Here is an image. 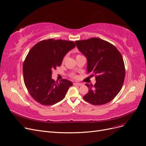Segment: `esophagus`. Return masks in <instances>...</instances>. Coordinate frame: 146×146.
Masks as SVG:
<instances>
[{
    "instance_id": "1",
    "label": "esophagus",
    "mask_w": 146,
    "mask_h": 146,
    "mask_svg": "<svg viewBox=\"0 0 146 146\" xmlns=\"http://www.w3.org/2000/svg\"><path fill=\"white\" fill-rule=\"evenodd\" d=\"M74 85H77V86H81L82 85V84L80 83H74Z\"/></svg>"
}]
</instances>
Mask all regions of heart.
Returning <instances> with one entry per match:
<instances>
[{"mask_svg":"<svg viewBox=\"0 0 146 146\" xmlns=\"http://www.w3.org/2000/svg\"><path fill=\"white\" fill-rule=\"evenodd\" d=\"M80 56V55H77V56ZM64 58L63 59V61H64ZM70 77H72V78H77V76H76V75H75L74 73L70 74Z\"/></svg>","mask_w":146,"mask_h":146,"instance_id":"b5f03b06","label":"heart"}]
</instances>
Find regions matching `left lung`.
I'll return each mask as SVG.
<instances>
[{"label": "left lung", "instance_id": "left-lung-1", "mask_svg": "<svg viewBox=\"0 0 146 146\" xmlns=\"http://www.w3.org/2000/svg\"><path fill=\"white\" fill-rule=\"evenodd\" d=\"M78 50L88 60L87 72L95 76L94 85L85 84L89 92L83 99L94 105L111 101L121 91L125 76L124 62L117 48L103 39L92 38L76 41Z\"/></svg>", "mask_w": 146, "mask_h": 146}]
</instances>
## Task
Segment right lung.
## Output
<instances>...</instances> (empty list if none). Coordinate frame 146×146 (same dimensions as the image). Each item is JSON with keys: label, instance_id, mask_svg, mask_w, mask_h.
<instances>
[{"label": "right lung", "instance_id": "add662e5", "mask_svg": "<svg viewBox=\"0 0 146 146\" xmlns=\"http://www.w3.org/2000/svg\"><path fill=\"white\" fill-rule=\"evenodd\" d=\"M76 47L72 41L48 39L35 44L24 60L25 85L32 98L44 105H52L63 100L72 83L52 79V70L61 66L65 55Z\"/></svg>", "mask_w": 146, "mask_h": 146}]
</instances>
